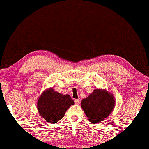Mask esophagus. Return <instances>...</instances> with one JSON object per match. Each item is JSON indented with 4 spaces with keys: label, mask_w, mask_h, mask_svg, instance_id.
Wrapping results in <instances>:
<instances>
[{
    "label": "esophagus",
    "mask_w": 149,
    "mask_h": 149,
    "mask_svg": "<svg viewBox=\"0 0 149 149\" xmlns=\"http://www.w3.org/2000/svg\"><path fill=\"white\" fill-rule=\"evenodd\" d=\"M75 103L76 104H79L80 103V100L79 99H75Z\"/></svg>",
    "instance_id": "1"
}]
</instances>
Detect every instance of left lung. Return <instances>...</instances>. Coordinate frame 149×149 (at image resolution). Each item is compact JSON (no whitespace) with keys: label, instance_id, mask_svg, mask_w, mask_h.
<instances>
[{"label":"left lung","instance_id":"left-lung-1","mask_svg":"<svg viewBox=\"0 0 149 149\" xmlns=\"http://www.w3.org/2000/svg\"><path fill=\"white\" fill-rule=\"evenodd\" d=\"M115 104V97L112 93L99 88L95 89L87 98L83 99L81 107L90 122L97 124L109 116Z\"/></svg>","mask_w":149,"mask_h":149}]
</instances>
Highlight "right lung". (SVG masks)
Listing matches in <instances>:
<instances>
[{"label":"right lung","mask_w":149,"mask_h":149,"mask_svg":"<svg viewBox=\"0 0 149 149\" xmlns=\"http://www.w3.org/2000/svg\"><path fill=\"white\" fill-rule=\"evenodd\" d=\"M74 104L69 95H62L50 87L39 96L37 108L40 116L48 123H55L64 116L66 110Z\"/></svg>","instance_id":"right-lung-1"}]
</instances>
